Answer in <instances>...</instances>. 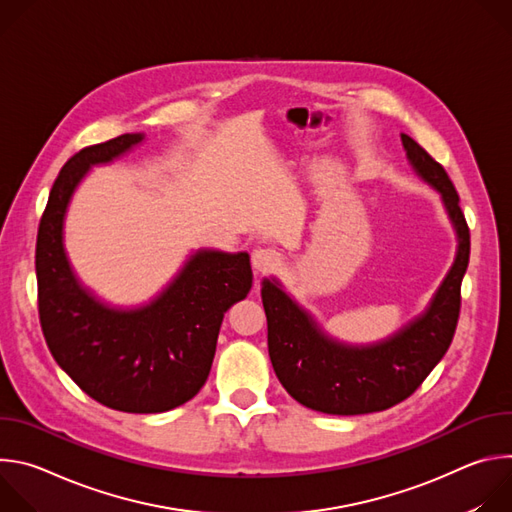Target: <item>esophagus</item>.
Listing matches in <instances>:
<instances>
[{
	"label": "esophagus",
	"mask_w": 512,
	"mask_h": 512,
	"mask_svg": "<svg viewBox=\"0 0 512 512\" xmlns=\"http://www.w3.org/2000/svg\"><path fill=\"white\" fill-rule=\"evenodd\" d=\"M251 263H253V269L257 273L267 275V273H271L273 269H277L281 265V255L273 249H255Z\"/></svg>",
	"instance_id": "1"
}]
</instances>
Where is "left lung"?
Returning a JSON list of instances; mask_svg holds the SVG:
<instances>
[{"label":"left lung","mask_w":512,"mask_h":512,"mask_svg":"<svg viewBox=\"0 0 512 512\" xmlns=\"http://www.w3.org/2000/svg\"><path fill=\"white\" fill-rule=\"evenodd\" d=\"M413 170L442 194L458 233V255L429 308L393 336L352 346L328 336L291 300L277 279H263L267 346L273 371L298 403L330 415L385 411L417 391L448 352L462 306V279L470 261V229L460 196L440 162L401 133Z\"/></svg>","instance_id":"obj_1"}]
</instances>
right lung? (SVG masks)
Instances as JSON below:
<instances>
[{"instance_id": "right-lung-1", "label": "right lung", "mask_w": 512, "mask_h": 512, "mask_svg": "<svg viewBox=\"0 0 512 512\" xmlns=\"http://www.w3.org/2000/svg\"><path fill=\"white\" fill-rule=\"evenodd\" d=\"M141 139L123 133L62 166L38 227V314L54 360L89 397L125 413H162L206 383L225 312L247 298L253 271L247 253L200 249L160 296L131 310L103 304L77 279L62 245L70 196L91 166Z\"/></svg>"}]
</instances>
